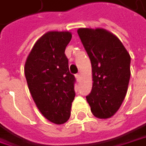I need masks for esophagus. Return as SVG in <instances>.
Listing matches in <instances>:
<instances>
[{"mask_svg":"<svg viewBox=\"0 0 146 146\" xmlns=\"http://www.w3.org/2000/svg\"><path fill=\"white\" fill-rule=\"evenodd\" d=\"M75 77H76V79H77L78 81H79L80 78H81V75H80L79 73H77V74L75 75Z\"/></svg>","mask_w":146,"mask_h":146,"instance_id":"1","label":"esophagus"}]
</instances>
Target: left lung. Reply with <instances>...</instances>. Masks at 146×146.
<instances>
[{
	"label": "left lung",
	"mask_w": 146,
	"mask_h": 146,
	"mask_svg": "<svg viewBox=\"0 0 146 146\" xmlns=\"http://www.w3.org/2000/svg\"><path fill=\"white\" fill-rule=\"evenodd\" d=\"M78 34L92 65L94 83L87 101L95 117L110 118L125 100L130 78V56L119 39L104 29L79 28Z\"/></svg>",
	"instance_id": "8db88e82"
}]
</instances>
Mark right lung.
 I'll return each instance as SVG.
<instances>
[{
  "instance_id": "1",
  "label": "right lung",
  "mask_w": 146,
  "mask_h": 146,
  "mask_svg": "<svg viewBox=\"0 0 146 146\" xmlns=\"http://www.w3.org/2000/svg\"><path fill=\"white\" fill-rule=\"evenodd\" d=\"M68 32H49L35 43L25 64V76L34 102L49 121L61 125L70 117L75 77L69 72L65 49Z\"/></svg>"
}]
</instances>
